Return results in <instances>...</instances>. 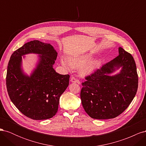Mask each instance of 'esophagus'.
<instances>
[{"mask_svg":"<svg viewBox=\"0 0 146 146\" xmlns=\"http://www.w3.org/2000/svg\"><path fill=\"white\" fill-rule=\"evenodd\" d=\"M70 82H72V83H77L78 84H80V81H79L78 80H77V79L74 77H72L71 78H70Z\"/></svg>","mask_w":146,"mask_h":146,"instance_id":"esophagus-1","label":"esophagus"}]
</instances>
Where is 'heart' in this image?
Listing matches in <instances>:
<instances>
[{"label": "heart", "instance_id": "b5f03b06", "mask_svg": "<svg viewBox=\"0 0 146 146\" xmlns=\"http://www.w3.org/2000/svg\"><path fill=\"white\" fill-rule=\"evenodd\" d=\"M92 58V55L89 53H86V54L69 56L68 58V62L66 59L61 58V63L64 68L68 69L71 68H78L83 65L80 69V74L82 76L86 77L93 74L98 69L100 64V61L99 60H93L87 64H86ZM84 64L85 65H84Z\"/></svg>", "mask_w": 146, "mask_h": 146}]
</instances>
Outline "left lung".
<instances>
[{
	"instance_id": "1",
	"label": "left lung",
	"mask_w": 146,
	"mask_h": 146,
	"mask_svg": "<svg viewBox=\"0 0 146 146\" xmlns=\"http://www.w3.org/2000/svg\"><path fill=\"white\" fill-rule=\"evenodd\" d=\"M120 68L119 73L112 74ZM85 79L82 83L80 98L85 111L93 119L118 116L129 107L138 90L134 58L121 47L117 57Z\"/></svg>"
}]
</instances>
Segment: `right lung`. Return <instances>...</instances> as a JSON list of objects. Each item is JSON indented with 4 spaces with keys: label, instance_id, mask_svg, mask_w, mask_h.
<instances>
[{
    "label": "right lung",
    "instance_id": "obj_1",
    "mask_svg": "<svg viewBox=\"0 0 146 146\" xmlns=\"http://www.w3.org/2000/svg\"><path fill=\"white\" fill-rule=\"evenodd\" d=\"M30 53L38 54L39 60L29 76L21 68V56ZM57 54L50 44L34 40L13 52L8 62L6 78L8 94L16 107L34 120L55 116L60 96L69 85V75L60 74L53 68Z\"/></svg>",
    "mask_w": 146,
    "mask_h": 146
}]
</instances>
